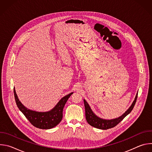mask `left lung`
<instances>
[{"mask_svg":"<svg viewBox=\"0 0 152 152\" xmlns=\"http://www.w3.org/2000/svg\"><path fill=\"white\" fill-rule=\"evenodd\" d=\"M137 97H138V92L136 94L134 100L133 101L131 106L128 108V110L119 117H117L114 119H111V120L103 119L97 116L91 109V107L89 104L87 103V102H86L85 99H83L84 106H85V117H86V121H87L88 123L91 126L99 129L106 130L108 129L113 128L115 126H117L120 121H121L126 116H127L129 113H131V112L132 111L135 106V104L137 99Z\"/></svg>","mask_w":152,"mask_h":152,"instance_id":"1","label":"left lung"}]
</instances>
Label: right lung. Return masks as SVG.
<instances>
[{
    "instance_id": "right-lung-1",
    "label": "right lung",
    "mask_w": 152,
    "mask_h": 152,
    "mask_svg": "<svg viewBox=\"0 0 152 152\" xmlns=\"http://www.w3.org/2000/svg\"><path fill=\"white\" fill-rule=\"evenodd\" d=\"M14 93L18 109L34 126L41 129H50L55 127L61 122L62 118L64 107L73 93L63 97L53 108L46 112H38L28 109L19 100L15 88H14Z\"/></svg>"
}]
</instances>
